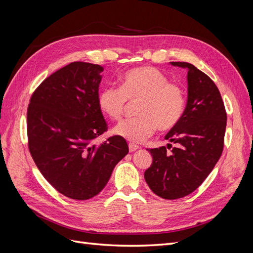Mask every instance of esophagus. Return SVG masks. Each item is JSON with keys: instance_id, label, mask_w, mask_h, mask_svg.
Masks as SVG:
<instances>
[{"instance_id": "obj_1", "label": "esophagus", "mask_w": 253, "mask_h": 253, "mask_svg": "<svg viewBox=\"0 0 253 253\" xmlns=\"http://www.w3.org/2000/svg\"><path fill=\"white\" fill-rule=\"evenodd\" d=\"M128 147H129V151H130V152H133V151H135V150L138 149V146L135 145V144H132V143H130V144L128 145Z\"/></svg>"}]
</instances>
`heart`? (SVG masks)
<instances>
[{"label":"heart","mask_w":253,"mask_h":253,"mask_svg":"<svg viewBox=\"0 0 253 253\" xmlns=\"http://www.w3.org/2000/svg\"><path fill=\"white\" fill-rule=\"evenodd\" d=\"M140 100V118L125 120L118 124L113 133L138 144L156 131L157 127L167 131L180 123L186 108L183 89L169 83V79L154 67L130 69L120 78V88L108 86L97 95V106L106 117L118 121L126 108L127 101Z\"/></svg>","instance_id":"1"}]
</instances>
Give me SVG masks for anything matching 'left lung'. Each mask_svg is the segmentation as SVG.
Segmentation results:
<instances>
[{
    "instance_id": "8db88e82",
    "label": "left lung",
    "mask_w": 253,
    "mask_h": 253,
    "mask_svg": "<svg viewBox=\"0 0 253 253\" xmlns=\"http://www.w3.org/2000/svg\"><path fill=\"white\" fill-rule=\"evenodd\" d=\"M187 69L185 113L165 138L176 144L148 149L152 164L144 177L149 188L165 200L181 199L193 192L212 171L224 147L227 115L214 82L192 64L170 62Z\"/></svg>"
}]
</instances>
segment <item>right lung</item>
<instances>
[{
	"label": "right lung",
	"mask_w": 253,
	"mask_h": 253,
	"mask_svg": "<svg viewBox=\"0 0 253 253\" xmlns=\"http://www.w3.org/2000/svg\"><path fill=\"white\" fill-rule=\"evenodd\" d=\"M103 70L96 64L72 62L45 79L28 106L31 157L48 183L73 200L100 193L129 151L119 135L93 144L107 130L97 106Z\"/></svg>",
	"instance_id": "obj_1"
}]
</instances>
